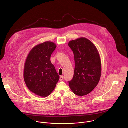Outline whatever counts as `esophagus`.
Instances as JSON below:
<instances>
[{
  "label": "esophagus",
  "instance_id": "34e87169",
  "mask_svg": "<svg viewBox=\"0 0 128 128\" xmlns=\"http://www.w3.org/2000/svg\"><path fill=\"white\" fill-rule=\"evenodd\" d=\"M63 79H64V76H60V80L62 81V80H63Z\"/></svg>",
  "mask_w": 128,
  "mask_h": 128
}]
</instances>
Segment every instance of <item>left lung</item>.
I'll return each mask as SVG.
<instances>
[{
	"mask_svg": "<svg viewBox=\"0 0 128 128\" xmlns=\"http://www.w3.org/2000/svg\"><path fill=\"white\" fill-rule=\"evenodd\" d=\"M73 51L75 68L69 86L75 94L82 96L98 85L101 76L102 62L99 52L90 40L80 37L68 44Z\"/></svg>",
	"mask_w": 128,
	"mask_h": 128,
	"instance_id": "1",
	"label": "left lung"
}]
</instances>
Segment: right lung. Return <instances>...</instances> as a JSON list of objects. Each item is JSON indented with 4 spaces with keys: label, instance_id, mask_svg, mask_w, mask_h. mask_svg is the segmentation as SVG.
<instances>
[{
    "label": "right lung",
    "instance_id": "obj_1",
    "mask_svg": "<svg viewBox=\"0 0 128 128\" xmlns=\"http://www.w3.org/2000/svg\"><path fill=\"white\" fill-rule=\"evenodd\" d=\"M56 47L54 42L46 41L34 46L26 57L24 80L28 89L37 96H49L59 80L60 76L50 60Z\"/></svg>",
    "mask_w": 128,
    "mask_h": 128
}]
</instances>
